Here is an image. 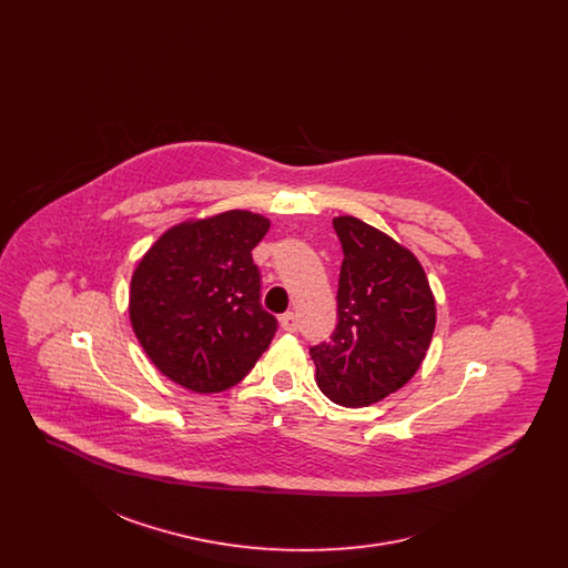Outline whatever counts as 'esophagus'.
Returning <instances> with one entry per match:
<instances>
[{
  "mask_svg": "<svg viewBox=\"0 0 568 568\" xmlns=\"http://www.w3.org/2000/svg\"><path fill=\"white\" fill-rule=\"evenodd\" d=\"M278 322H281V327H283L285 332H296L297 327H300V325H297L296 313H292V311H287L285 315H281Z\"/></svg>",
  "mask_w": 568,
  "mask_h": 568,
  "instance_id": "obj_1",
  "label": "esophagus"
}]
</instances>
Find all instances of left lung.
<instances>
[{"instance_id": "1", "label": "left lung", "mask_w": 568, "mask_h": 568, "mask_svg": "<svg viewBox=\"0 0 568 568\" xmlns=\"http://www.w3.org/2000/svg\"><path fill=\"white\" fill-rule=\"evenodd\" d=\"M343 244L338 325L311 349L315 381L336 405H375L405 387L433 341L436 304L419 260L352 215L334 216Z\"/></svg>"}]
</instances>
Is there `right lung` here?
Here are the masks:
<instances>
[{"instance_id":"obj_1","label":"right lung","mask_w":568,"mask_h":568,"mask_svg":"<svg viewBox=\"0 0 568 568\" xmlns=\"http://www.w3.org/2000/svg\"><path fill=\"white\" fill-rule=\"evenodd\" d=\"M271 219L225 211L187 219L151 244L130 283V322L155 368L195 394L241 383L276 332L251 251Z\"/></svg>"}]
</instances>
